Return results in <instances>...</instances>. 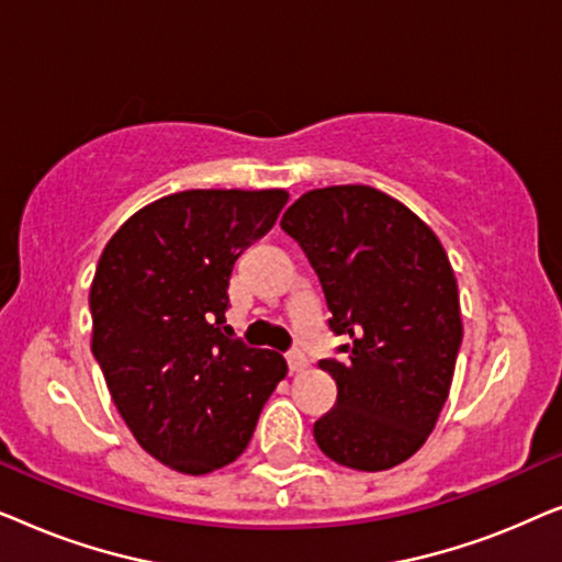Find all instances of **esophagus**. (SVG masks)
<instances>
[{
	"label": "esophagus",
	"mask_w": 562,
	"mask_h": 562,
	"mask_svg": "<svg viewBox=\"0 0 562 562\" xmlns=\"http://www.w3.org/2000/svg\"><path fill=\"white\" fill-rule=\"evenodd\" d=\"M286 363H289V371L291 373H302L304 371V368L306 366H310V360H306V356H304V352H289V356H286Z\"/></svg>",
	"instance_id": "esophagus-1"
}]
</instances>
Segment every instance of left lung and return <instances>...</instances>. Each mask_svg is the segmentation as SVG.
Returning <instances> with one entry per match:
<instances>
[{
    "label": "left lung",
    "instance_id": "obj_1",
    "mask_svg": "<svg viewBox=\"0 0 562 562\" xmlns=\"http://www.w3.org/2000/svg\"><path fill=\"white\" fill-rule=\"evenodd\" d=\"M281 227L348 340L342 360H319L337 402L314 440L352 471H389L425 445L450 394L463 319L448 252L409 206L363 183L306 191Z\"/></svg>",
    "mask_w": 562,
    "mask_h": 562
}]
</instances>
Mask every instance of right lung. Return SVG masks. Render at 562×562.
<instances>
[{
    "label": "right lung",
    "instance_id": "1",
    "mask_svg": "<svg viewBox=\"0 0 562 562\" xmlns=\"http://www.w3.org/2000/svg\"><path fill=\"white\" fill-rule=\"evenodd\" d=\"M283 189H189L137 210L89 291L91 352L130 432L173 471L204 475L248 448L286 375L273 350L227 337L235 260L276 225Z\"/></svg>",
    "mask_w": 562,
    "mask_h": 562
}]
</instances>
